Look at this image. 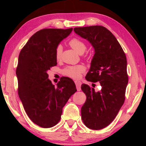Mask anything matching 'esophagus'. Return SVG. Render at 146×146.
<instances>
[{
	"instance_id": "1",
	"label": "esophagus",
	"mask_w": 146,
	"mask_h": 146,
	"mask_svg": "<svg viewBox=\"0 0 146 146\" xmlns=\"http://www.w3.org/2000/svg\"><path fill=\"white\" fill-rule=\"evenodd\" d=\"M75 84H76V90H77L78 91H80L81 90V84H82V83H81L80 81L75 80Z\"/></svg>"
}]
</instances>
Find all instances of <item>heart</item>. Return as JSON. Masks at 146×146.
Masks as SVG:
<instances>
[{"label": "heart", "instance_id": "obj_1", "mask_svg": "<svg viewBox=\"0 0 146 146\" xmlns=\"http://www.w3.org/2000/svg\"><path fill=\"white\" fill-rule=\"evenodd\" d=\"M70 45L76 52L78 53H83L86 48V44L82 40L78 38H73L70 41ZM62 51V47L61 45H58L55 51L56 58L58 60L60 58ZM85 69L82 66H70L66 68L63 70L64 75L72 78H78L80 76L81 73L84 71Z\"/></svg>", "mask_w": 146, "mask_h": 146}]
</instances>
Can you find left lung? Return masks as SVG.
Returning <instances> with one entry per match:
<instances>
[{
    "mask_svg": "<svg viewBox=\"0 0 146 146\" xmlns=\"http://www.w3.org/2000/svg\"><path fill=\"white\" fill-rule=\"evenodd\" d=\"M74 31L90 42L95 51L86 79L98 81L102 88L95 91L85 84L81 86L86 95L81 117L86 127L99 130L112 122L124 102L128 83L126 56L117 39L105 27H80Z\"/></svg>",
    "mask_w": 146,
    "mask_h": 146,
    "instance_id": "8db88e82",
    "label": "left lung"
}]
</instances>
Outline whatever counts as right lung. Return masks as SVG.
I'll return each instance as SVG.
<instances>
[{
  "mask_svg": "<svg viewBox=\"0 0 146 146\" xmlns=\"http://www.w3.org/2000/svg\"><path fill=\"white\" fill-rule=\"evenodd\" d=\"M72 30L41 29L31 36L19 54L16 70L19 98L29 118L41 127H53L59 122L63 107L76 91L71 78H61L55 86L48 74L57 64L56 48Z\"/></svg>",
  "mask_w": 146,
  "mask_h": 146,
  "instance_id": "right-lung-1",
  "label": "right lung"
}]
</instances>
